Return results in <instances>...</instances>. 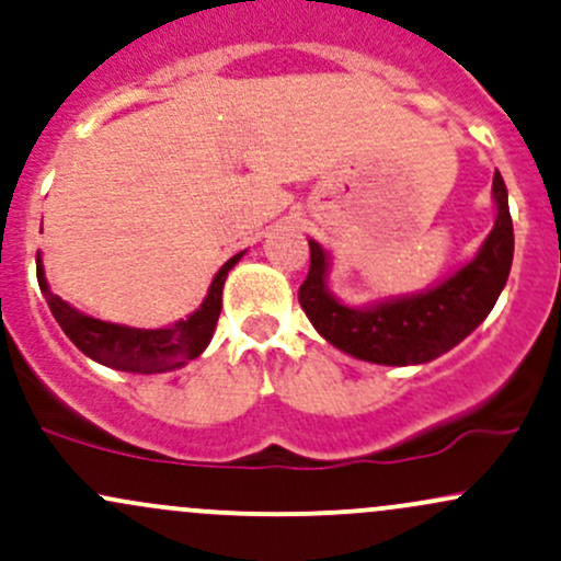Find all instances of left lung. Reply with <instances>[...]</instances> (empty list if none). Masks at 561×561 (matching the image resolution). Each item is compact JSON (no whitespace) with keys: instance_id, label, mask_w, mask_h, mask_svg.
I'll use <instances>...</instances> for the list:
<instances>
[{"instance_id":"left-lung-1","label":"left lung","mask_w":561,"mask_h":561,"mask_svg":"<svg viewBox=\"0 0 561 561\" xmlns=\"http://www.w3.org/2000/svg\"><path fill=\"white\" fill-rule=\"evenodd\" d=\"M497 219L476 259L417 297L390 299L366 310L336 302L327 288V251L310 240V273L299 286V305L331 345L369 364H427L460 345L490 316L514 262V221L500 173L492 182Z\"/></svg>"}]
</instances>
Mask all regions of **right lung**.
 Listing matches in <instances>:
<instances>
[{"label": "right lung", "mask_w": 561, "mask_h": 561, "mask_svg": "<svg viewBox=\"0 0 561 561\" xmlns=\"http://www.w3.org/2000/svg\"><path fill=\"white\" fill-rule=\"evenodd\" d=\"M240 256H243V251L221 264L214 283H210L208 297L206 302L201 305V310L192 312L186 321H176L173 327L162 329L119 327V323L99 321V318L75 310V307L64 302L58 294H53L50 288H47L39 259L37 280L53 318H56L58 327L64 329V334L69 336L82 353L90 355L93 360H99V364L112 366V369L117 371L154 375V371L176 369V366L197 358V355L206 351L210 336H214L216 321H219L221 288H225L227 273L238 264Z\"/></svg>", "instance_id": "obj_1"}]
</instances>
